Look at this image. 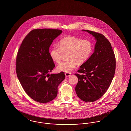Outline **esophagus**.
I'll return each instance as SVG.
<instances>
[{
    "mask_svg": "<svg viewBox=\"0 0 131 131\" xmlns=\"http://www.w3.org/2000/svg\"><path fill=\"white\" fill-rule=\"evenodd\" d=\"M65 76L66 77H70L71 75V73H66L65 74Z\"/></svg>",
    "mask_w": 131,
    "mask_h": 131,
    "instance_id": "34e87169",
    "label": "esophagus"
}]
</instances>
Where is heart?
Segmentation results:
<instances>
[{
	"label": "heart",
	"instance_id": "b5f03b06",
	"mask_svg": "<svg viewBox=\"0 0 131 131\" xmlns=\"http://www.w3.org/2000/svg\"><path fill=\"white\" fill-rule=\"evenodd\" d=\"M93 51L91 42L75 36H66L59 42V46H54L50 51L52 60L59 63L62 60L63 53L68 52L69 60L58 65L57 69L59 72H71L75 69L78 63L82 64L86 61Z\"/></svg>",
	"mask_w": 131,
	"mask_h": 131
}]
</instances>
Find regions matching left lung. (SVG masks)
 <instances>
[{"label":"left lung","mask_w":131,"mask_h":131,"mask_svg":"<svg viewBox=\"0 0 131 131\" xmlns=\"http://www.w3.org/2000/svg\"><path fill=\"white\" fill-rule=\"evenodd\" d=\"M96 40L93 53L75 75L78 78L75 90L86 102L100 99L110 87L115 71L116 60L111 44L103 34L88 30Z\"/></svg>","instance_id":"left-lung-1"}]
</instances>
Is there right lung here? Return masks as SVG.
I'll return each mask as SVG.
<instances>
[{
    "instance_id": "add662e5",
    "label": "right lung",
    "mask_w": 131,
    "mask_h": 131,
    "mask_svg": "<svg viewBox=\"0 0 131 131\" xmlns=\"http://www.w3.org/2000/svg\"><path fill=\"white\" fill-rule=\"evenodd\" d=\"M62 31L56 29H36L25 38L16 58L19 81L33 100L46 103L56 98L57 87L65 79L63 72L51 74L55 67L50 56V46Z\"/></svg>"
}]
</instances>
